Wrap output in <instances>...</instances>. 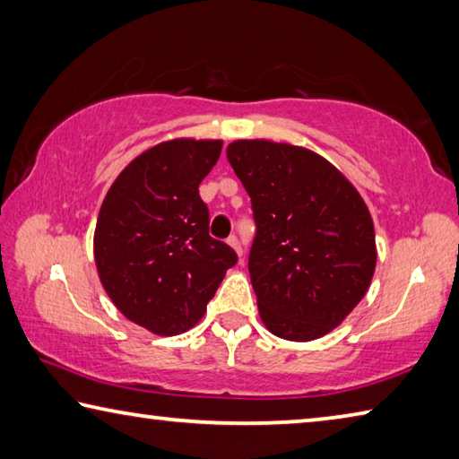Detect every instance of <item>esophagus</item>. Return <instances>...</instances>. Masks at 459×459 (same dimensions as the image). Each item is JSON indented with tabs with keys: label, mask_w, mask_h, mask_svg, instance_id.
<instances>
[{
	"label": "esophagus",
	"mask_w": 459,
	"mask_h": 459,
	"mask_svg": "<svg viewBox=\"0 0 459 459\" xmlns=\"http://www.w3.org/2000/svg\"><path fill=\"white\" fill-rule=\"evenodd\" d=\"M228 244H230L231 247H234V250L238 252L239 258H242V255H244V247H242V244H239L238 236H230V238H228Z\"/></svg>",
	"instance_id": "1"
}]
</instances>
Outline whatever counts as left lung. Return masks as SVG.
I'll list each match as a JSON object with an SVG mask.
<instances>
[{
    "label": "left lung",
    "mask_w": 459,
    "mask_h": 459,
    "mask_svg": "<svg viewBox=\"0 0 459 459\" xmlns=\"http://www.w3.org/2000/svg\"><path fill=\"white\" fill-rule=\"evenodd\" d=\"M228 160L252 199L247 260L262 323L286 341H315L339 326L368 290L375 228L339 169L304 147L234 141Z\"/></svg>",
    "instance_id": "left-lung-1"
}]
</instances>
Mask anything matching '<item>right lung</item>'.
Returning <instances> with one entry per match:
<instances>
[{"label": "right lung", "instance_id": "right-lung-1", "mask_svg": "<svg viewBox=\"0 0 459 459\" xmlns=\"http://www.w3.org/2000/svg\"><path fill=\"white\" fill-rule=\"evenodd\" d=\"M221 141L175 139L131 160L110 185L94 231V260L115 307L159 336L204 318L238 254L209 236L199 183Z\"/></svg>", "mask_w": 459, "mask_h": 459}]
</instances>
